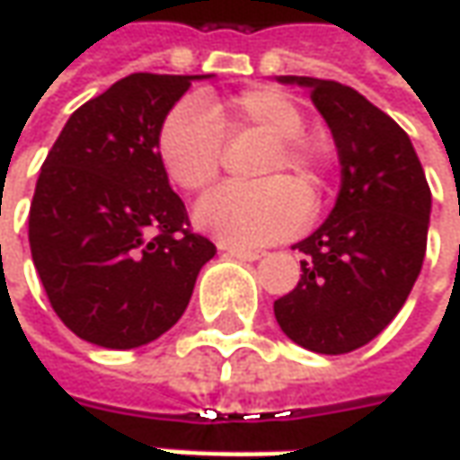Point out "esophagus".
<instances>
[{"label": "esophagus", "mask_w": 460, "mask_h": 460, "mask_svg": "<svg viewBox=\"0 0 460 460\" xmlns=\"http://www.w3.org/2000/svg\"><path fill=\"white\" fill-rule=\"evenodd\" d=\"M229 257L234 260H242V261H257L261 257L260 252H254V249H239V246H221Z\"/></svg>", "instance_id": "34e87169"}]
</instances>
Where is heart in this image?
I'll list each match as a JSON object with an SVG mask.
<instances>
[{
  "instance_id": "obj_1",
  "label": "heart",
  "mask_w": 460,
  "mask_h": 460,
  "mask_svg": "<svg viewBox=\"0 0 460 460\" xmlns=\"http://www.w3.org/2000/svg\"><path fill=\"white\" fill-rule=\"evenodd\" d=\"M261 132L272 139L261 178L293 172L315 196L323 175V155L308 142L305 119L297 103L278 88H254L234 99H185L167 114L157 155L167 178L182 190H203L216 181L224 152V135ZM196 224L221 244L252 249L290 236L308 218L305 193L288 178L260 185H221L196 206Z\"/></svg>"
}]
</instances>
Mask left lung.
I'll return each mask as SVG.
<instances>
[{"label":"left lung","mask_w":460,"mask_h":460,"mask_svg":"<svg viewBox=\"0 0 460 460\" xmlns=\"http://www.w3.org/2000/svg\"><path fill=\"white\" fill-rule=\"evenodd\" d=\"M310 91L341 163V190L323 224L297 242L300 282L275 300L288 339L315 354H349L400 313L425 260L430 188L410 137L358 91L279 75Z\"/></svg>","instance_id":"8db88e82"}]
</instances>
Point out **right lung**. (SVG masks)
<instances>
[{"mask_svg": "<svg viewBox=\"0 0 460 460\" xmlns=\"http://www.w3.org/2000/svg\"><path fill=\"white\" fill-rule=\"evenodd\" d=\"M132 73L75 109L30 206V252L58 318L103 349H137L181 321L216 246L188 229L157 135L193 81Z\"/></svg>", "mask_w": 460, "mask_h": 460, "instance_id": "obj_1", "label": "right lung"}]
</instances>
